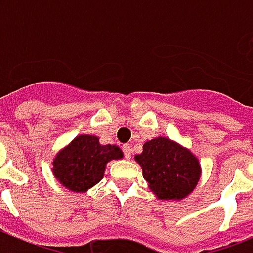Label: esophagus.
I'll use <instances>...</instances> for the list:
<instances>
[{
	"label": "esophagus",
	"instance_id": "34e87169",
	"mask_svg": "<svg viewBox=\"0 0 253 253\" xmlns=\"http://www.w3.org/2000/svg\"><path fill=\"white\" fill-rule=\"evenodd\" d=\"M122 149H123L125 158H126V159H130V158H131V145H130V144H125Z\"/></svg>",
	"mask_w": 253,
	"mask_h": 253
}]
</instances>
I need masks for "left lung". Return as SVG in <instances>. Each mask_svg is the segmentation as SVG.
<instances>
[{"label": "left lung", "mask_w": 253, "mask_h": 253, "mask_svg": "<svg viewBox=\"0 0 253 253\" xmlns=\"http://www.w3.org/2000/svg\"><path fill=\"white\" fill-rule=\"evenodd\" d=\"M151 191L159 199L185 198L198 184V159L188 149L168 138H154L144 144L135 156Z\"/></svg>", "instance_id": "8db88e82"}]
</instances>
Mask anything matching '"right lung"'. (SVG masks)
Instances as JSON below:
<instances>
[{
    "label": "right lung",
    "instance_id": "obj_1",
    "mask_svg": "<svg viewBox=\"0 0 253 253\" xmlns=\"http://www.w3.org/2000/svg\"><path fill=\"white\" fill-rule=\"evenodd\" d=\"M123 154L116 145H101L94 135H79L54 159V174L70 191H87L104 177L105 165Z\"/></svg>",
    "mask_w": 253,
    "mask_h": 253
}]
</instances>
